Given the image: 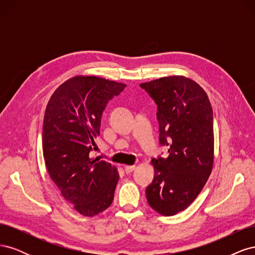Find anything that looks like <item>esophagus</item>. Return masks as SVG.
I'll list each match as a JSON object with an SVG mask.
<instances>
[{"instance_id":"esophagus-1","label":"esophagus","mask_w":255,"mask_h":255,"mask_svg":"<svg viewBox=\"0 0 255 255\" xmlns=\"http://www.w3.org/2000/svg\"><path fill=\"white\" fill-rule=\"evenodd\" d=\"M135 169V166H130V165H127V166H125V171L127 172V173H130L132 172L133 170Z\"/></svg>"}]
</instances>
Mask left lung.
Listing matches in <instances>:
<instances>
[{
    "mask_svg": "<svg viewBox=\"0 0 255 255\" xmlns=\"http://www.w3.org/2000/svg\"><path fill=\"white\" fill-rule=\"evenodd\" d=\"M157 104L159 142L169 155L151 160L154 180L145 189L154 211L173 216L199 196L214 167L213 110L204 89L183 75L140 84Z\"/></svg>",
    "mask_w": 255,
    "mask_h": 255,
    "instance_id": "obj_1",
    "label": "left lung"
}]
</instances>
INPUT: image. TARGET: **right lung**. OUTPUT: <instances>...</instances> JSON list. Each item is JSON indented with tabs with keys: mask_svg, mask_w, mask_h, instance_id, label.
<instances>
[{
	"mask_svg": "<svg viewBox=\"0 0 255 255\" xmlns=\"http://www.w3.org/2000/svg\"><path fill=\"white\" fill-rule=\"evenodd\" d=\"M126 86L95 75H76L58 86L45 109V166L66 201L86 217H94L113 203L118 169L89 154L100 135L107 102Z\"/></svg>",
	"mask_w": 255,
	"mask_h": 255,
	"instance_id": "1",
	"label": "right lung"
}]
</instances>
